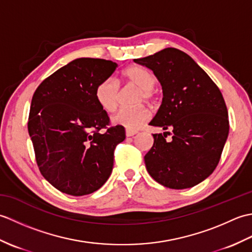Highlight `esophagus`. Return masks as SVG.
<instances>
[{
	"label": "esophagus",
	"mask_w": 252,
	"mask_h": 252,
	"mask_svg": "<svg viewBox=\"0 0 252 252\" xmlns=\"http://www.w3.org/2000/svg\"><path fill=\"white\" fill-rule=\"evenodd\" d=\"M136 133H137V131H135V130H126V137H130V136L135 135Z\"/></svg>",
	"instance_id": "1"
}]
</instances>
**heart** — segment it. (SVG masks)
Segmentation results:
<instances>
[{"mask_svg": "<svg viewBox=\"0 0 252 252\" xmlns=\"http://www.w3.org/2000/svg\"><path fill=\"white\" fill-rule=\"evenodd\" d=\"M122 78L127 84L140 89L136 94L135 103L140 104L144 100H151L154 95V88L157 83V78L148 69L141 66H130L122 72ZM95 99L101 109L106 112H112L117 109L120 100V88L115 79L107 78L100 81L95 88ZM149 118L151 111L144 105L135 107H125L112 117L116 125L125 126L126 130H136L141 127Z\"/></svg>", "mask_w": 252, "mask_h": 252, "instance_id": "heart-1", "label": "heart"}]
</instances>
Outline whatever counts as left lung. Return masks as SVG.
<instances>
[{
    "mask_svg": "<svg viewBox=\"0 0 252 252\" xmlns=\"http://www.w3.org/2000/svg\"><path fill=\"white\" fill-rule=\"evenodd\" d=\"M134 62L152 69L163 92L149 125L167 132L153 134L154 145L144 157L148 173L172 189L199 184L217 168L228 135L220 89L189 55L174 47ZM168 134H173L170 142Z\"/></svg>",
    "mask_w": 252,
    "mask_h": 252,
    "instance_id": "obj_1",
    "label": "left lung"
}]
</instances>
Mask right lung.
I'll use <instances>...</instances> for the list:
<instances>
[{
    "mask_svg": "<svg viewBox=\"0 0 252 252\" xmlns=\"http://www.w3.org/2000/svg\"><path fill=\"white\" fill-rule=\"evenodd\" d=\"M116 68L111 61L78 58L43 80L32 97L28 131L37 168L65 194H92L111 174L115 148L126 132L110 126L94 93Z\"/></svg>",
    "mask_w": 252,
    "mask_h": 252,
    "instance_id": "obj_1",
    "label": "right lung"
}]
</instances>
